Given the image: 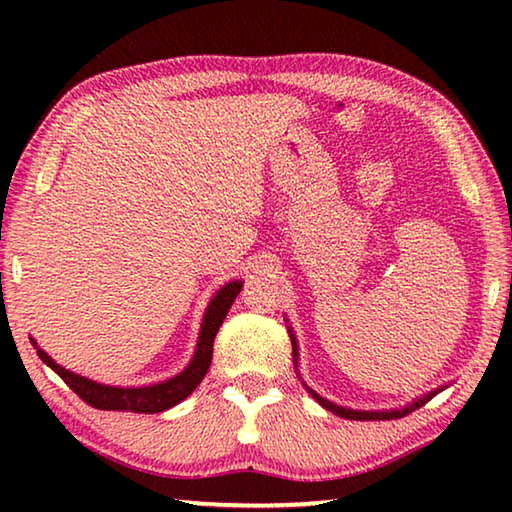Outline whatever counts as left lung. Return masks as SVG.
Segmentation results:
<instances>
[{
    "label": "left lung",
    "instance_id": "left-lung-1",
    "mask_svg": "<svg viewBox=\"0 0 512 512\" xmlns=\"http://www.w3.org/2000/svg\"><path fill=\"white\" fill-rule=\"evenodd\" d=\"M289 332H291V329H289ZM291 343H293V354H296V357H298L296 336H293V334H291ZM296 363H298V359H296ZM307 391L311 393V397H314V400H316L320 406H323V409L332 411L334 415H341V418H345V420H395V418H404V415H409L411 411L420 409L422 404H427V402L431 400V397L438 393V391H433V393L422 395V397H418V400H415V402H411L409 406H404V409H395V411H354V409H345V406H339V404L325 400V397H320L318 393L311 391L309 386H307Z\"/></svg>",
    "mask_w": 512,
    "mask_h": 512
}]
</instances>
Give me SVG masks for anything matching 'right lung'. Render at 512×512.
I'll return each mask as SVG.
<instances>
[{
    "mask_svg": "<svg viewBox=\"0 0 512 512\" xmlns=\"http://www.w3.org/2000/svg\"><path fill=\"white\" fill-rule=\"evenodd\" d=\"M241 287H244V282L235 280V282H228L225 287H221L214 293V298L210 300V305H207V311L203 316V325H201V332H198V343H196V352L192 361H189V366L183 372H178L176 377H171L167 381H160V384L140 386V388L97 384V381L81 377L72 370L58 366V363L51 359L45 350L38 348L36 341L31 339V343L36 345L38 357L42 359V363H47V366L54 370L56 375L63 379L85 404L94 406V409L160 413V411L171 409V406H176L178 402H183L185 397L192 395V391H196V386L201 384L203 377L207 375V370H210V363H212L214 336L223 325V318L230 311L232 302H235V298L239 296Z\"/></svg>",
    "mask_w": 512,
    "mask_h": 512,
    "instance_id": "right-lung-1",
    "label": "right lung"
}]
</instances>
